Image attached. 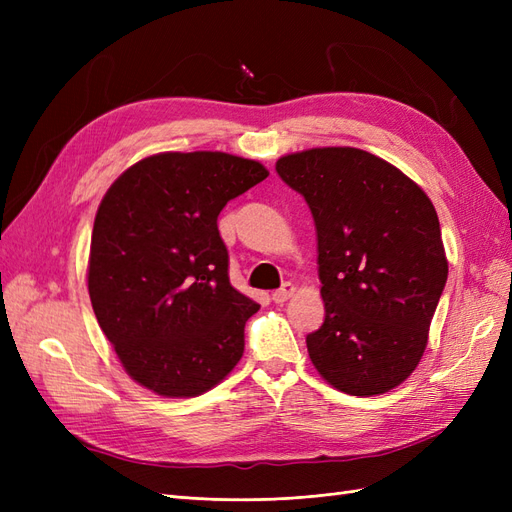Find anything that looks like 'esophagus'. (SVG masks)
Segmentation results:
<instances>
[{
  "mask_svg": "<svg viewBox=\"0 0 512 512\" xmlns=\"http://www.w3.org/2000/svg\"><path fill=\"white\" fill-rule=\"evenodd\" d=\"M294 290H297V288H294V284H284L280 290H275V292L271 294V299H273L275 303H286V301L292 297V294H294Z\"/></svg>",
  "mask_w": 512,
  "mask_h": 512,
  "instance_id": "34e87169",
  "label": "esophagus"
}]
</instances>
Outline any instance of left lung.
I'll return each mask as SVG.
<instances>
[{
  "label": "left lung",
  "mask_w": 512,
  "mask_h": 512,
  "mask_svg": "<svg viewBox=\"0 0 512 512\" xmlns=\"http://www.w3.org/2000/svg\"><path fill=\"white\" fill-rule=\"evenodd\" d=\"M275 170L314 215L322 327L318 374L356 397L395 389L427 348L448 260L429 196L397 166L354 147L288 153Z\"/></svg>",
  "instance_id": "8db88e82"
}]
</instances>
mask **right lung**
I'll return each instance as SVG.
<instances>
[{"label":"right lung","mask_w":512,"mask_h":512,"mask_svg":"<svg viewBox=\"0 0 512 512\" xmlns=\"http://www.w3.org/2000/svg\"><path fill=\"white\" fill-rule=\"evenodd\" d=\"M269 177L224 151H164L106 190L91 232L87 288L126 374L162 397H196L243 356L260 305L228 280L218 215Z\"/></svg>","instance_id":"right-lung-1"}]
</instances>
